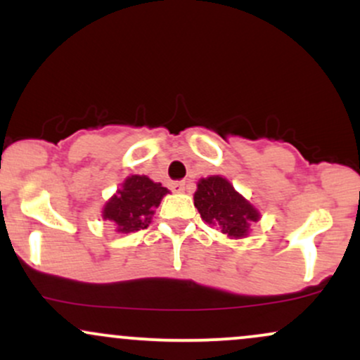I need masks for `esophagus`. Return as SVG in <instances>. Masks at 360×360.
<instances>
[{"mask_svg":"<svg viewBox=\"0 0 360 360\" xmlns=\"http://www.w3.org/2000/svg\"><path fill=\"white\" fill-rule=\"evenodd\" d=\"M171 189L174 193H183L186 189V183L184 181H174V183H171Z\"/></svg>","mask_w":360,"mask_h":360,"instance_id":"34e87169","label":"esophagus"}]
</instances>
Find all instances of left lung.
<instances>
[{
  "label": "left lung",
  "mask_w": 360,
  "mask_h": 360,
  "mask_svg": "<svg viewBox=\"0 0 360 360\" xmlns=\"http://www.w3.org/2000/svg\"><path fill=\"white\" fill-rule=\"evenodd\" d=\"M194 206L210 225H218L229 237L240 238L249 233L252 221L259 220V212L220 176H212L198 183Z\"/></svg>",
  "instance_id": "left-lung-1"
}]
</instances>
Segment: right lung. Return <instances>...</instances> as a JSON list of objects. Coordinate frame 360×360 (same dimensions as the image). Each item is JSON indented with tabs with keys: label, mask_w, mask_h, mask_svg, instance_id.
Instances as JSON below:
<instances>
[{
	"label": "right lung",
	"mask_w": 360,
	"mask_h": 360,
	"mask_svg": "<svg viewBox=\"0 0 360 360\" xmlns=\"http://www.w3.org/2000/svg\"><path fill=\"white\" fill-rule=\"evenodd\" d=\"M167 193V188L147 176H130L106 203L103 218L113 221L120 233L139 232L147 229L154 210Z\"/></svg>",
	"instance_id": "1"
}]
</instances>
